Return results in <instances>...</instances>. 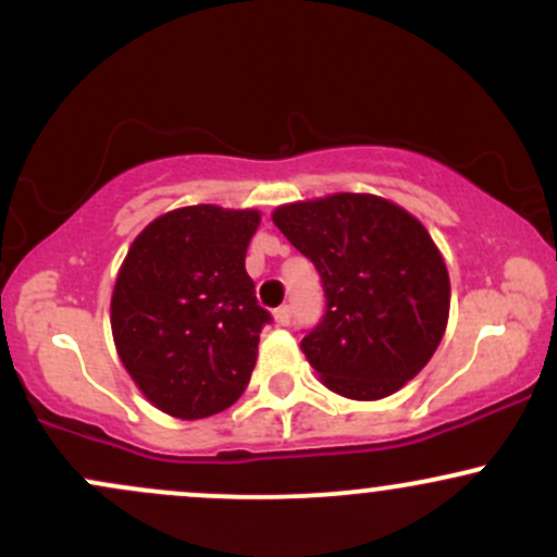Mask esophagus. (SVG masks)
I'll use <instances>...</instances> for the list:
<instances>
[{"instance_id": "34e87169", "label": "esophagus", "mask_w": 557, "mask_h": 557, "mask_svg": "<svg viewBox=\"0 0 557 557\" xmlns=\"http://www.w3.org/2000/svg\"><path fill=\"white\" fill-rule=\"evenodd\" d=\"M274 322H277L280 327H287V324H290V306H280V309H274Z\"/></svg>"}]
</instances>
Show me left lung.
<instances>
[{
  "mask_svg": "<svg viewBox=\"0 0 557 557\" xmlns=\"http://www.w3.org/2000/svg\"><path fill=\"white\" fill-rule=\"evenodd\" d=\"M272 222L322 277L327 311L300 341L319 380L354 400L398 393L432 359L450 314V277L426 227L372 194L285 203Z\"/></svg>",
  "mask_w": 557,
  "mask_h": 557,
  "instance_id": "8db88e82",
  "label": "left lung"
}]
</instances>
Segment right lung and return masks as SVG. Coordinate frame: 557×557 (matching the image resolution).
<instances>
[{
	"label": "right lung",
	"mask_w": 557,
	"mask_h": 557,
	"mask_svg": "<svg viewBox=\"0 0 557 557\" xmlns=\"http://www.w3.org/2000/svg\"><path fill=\"white\" fill-rule=\"evenodd\" d=\"M259 222L257 209L198 203L157 216L127 248L112 337L146 400L170 417L225 411L251 380L259 332L272 319L246 272Z\"/></svg>",
	"instance_id": "right-lung-1"
}]
</instances>
